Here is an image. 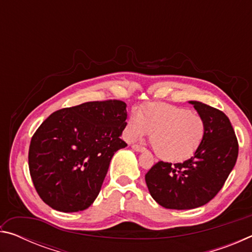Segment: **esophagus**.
<instances>
[{"mask_svg":"<svg viewBox=\"0 0 252 252\" xmlns=\"http://www.w3.org/2000/svg\"><path fill=\"white\" fill-rule=\"evenodd\" d=\"M132 149H133V150H135V151H138V152L146 151V148L139 146V144H132Z\"/></svg>","mask_w":252,"mask_h":252,"instance_id":"obj_1","label":"esophagus"}]
</instances>
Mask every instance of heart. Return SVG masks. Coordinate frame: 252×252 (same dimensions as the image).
<instances>
[{
	"mask_svg": "<svg viewBox=\"0 0 252 252\" xmlns=\"http://www.w3.org/2000/svg\"><path fill=\"white\" fill-rule=\"evenodd\" d=\"M206 132L204 119L190 109L169 103H150L127 119L125 138L135 141L150 133V143L160 159L182 162L201 148Z\"/></svg>",
	"mask_w": 252,
	"mask_h": 252,
	"instance_id": "b5f03b06",
	"label": "heart"
}]
</instances>
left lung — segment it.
Segmentation results:
<instances>
[{
    "label": "left lung",
    "instance_id": "8db88e82",
    "mask_svg": "<svg viewBox=\"0 0 252 252\" xmlns=\"http://www.w3.org/2000/svg\"><path fill=\"white\" fill-rule=\"evenodd\" d=\"M207 125L197 153L180 163L159 161L146 174L151 197L167 209L188 210L216 197L236 164L238 140L228 117L202 102L190 101Z\"/></svg>",
    "mask_w": 252,
    "mask_h": 252
}]
</instances>
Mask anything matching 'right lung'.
Listing matches in <instances>:
<instances>
[{
  "label": "right lung",
  "instance_id": "add662e5",
  "mask_svg": "<svg viewBox=\"0 0 252 252\" xmlns=\"http://www.w3.org/2000/svg\"><path fill=\"white\" fill-rule=\"evenodd\" d=\"M126 104L85 102L53 112L33 134L29 169L37 194L54 210L82 211L99 194L114 153L126 143Z\"/></svg>",
  "mask_w": 252,
  "mask_h": 252
}]
</instances>
